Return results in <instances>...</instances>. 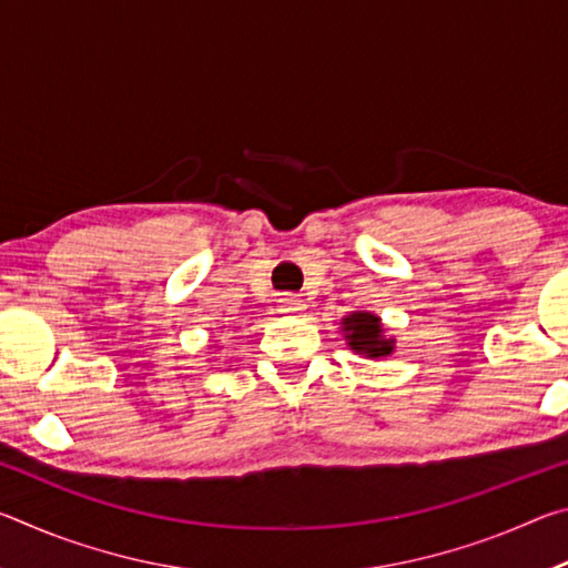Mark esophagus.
Instances as JSON below:
<instances>
[{"instance_id": "34e87169", "label": "esophagus", "mask_w": 568, "mask_h": 568, "mask_svg": "<svg viewBox=\"0 0 568 568\" xmlns=\"http://www.w3.org/2000/svg\"><path fill=\"white\" fill-rule=\"evenodd\" d=\"M281 311L283 313H291V315H297L305 311V301L301 295H283L281 297Z\"/></svg>"}]
</instances>
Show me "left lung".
I'll return each instance as SVG.
<instances>
[{"instance_id": "obj_1", "label": "left lung", "mask_w": 568, "mask_h": 568, "mask_svg": "<svg viewBox=\"0 0 568 568\" xmlns=\"http://www.w3.org/2000/svg\"><path fill=\"white\" fill-rule=\"evenodd\" d=\"M343 338L348 348L363 358H388L396 351V338L388 335L381 315L371 311H353L341 321Z\"/></svg>"}]
</instances>
